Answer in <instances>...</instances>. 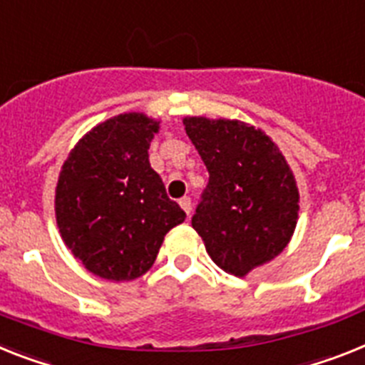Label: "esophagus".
Segmentation results:
<instances>
[{"label": "esophagus", "instance_id": "obj_1", "mask_svg": "<svg viewBox=\"0 0 365 365\" xmlns=\"http://www.w3.org/2000/svg\"><path fill=\"white\" fill-rule=\"evenodd\" d=\"M180 207H182V210L185 211V213H187V217L191 215V210H192V206H191V198H189V197L180 198Z\"/></svg>", "mask_w": 365, "mask_h": 365}]
</instances>
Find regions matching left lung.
<instances>
[{"label":"left lung","mask_w":365,"mask_h":365,"mask_svg":"<svg viewBox=\"0 0 365 365\" xmlns=\"http://www.w3.org/2000/svg\"><path fill=\"white\" fill-rule=\"evenodd\" d=\"M210 173L192 228L222 271L245 277L286 249L299 219L295 176L262 130L240 120L183 118Z\"/></svg>","instance_id":"8db88e82"}]
</instances>
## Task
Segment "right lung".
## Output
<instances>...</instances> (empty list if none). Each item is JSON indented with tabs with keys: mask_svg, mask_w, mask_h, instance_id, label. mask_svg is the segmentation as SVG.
I'll return each instance as SVG.
<instances>
[{
	"mask_svg": "<svg viewBox=\"0 0 365 365\" xmlns=\"http://www.w3.org/2000/svg\"><path fill=\"white\" fill-rule=\"evenodd\" d=\"M158 131L154 118L124 113L93 128L64 161L55 189L57 226L64 245L96 277H143L168 230L185 220L150 167Z\"/></svg>",
	"mask_w": 365,
	"mask_h": 365,
	"instance_id": "obj_1",
	"label": "right lung"
}]
</instances>
